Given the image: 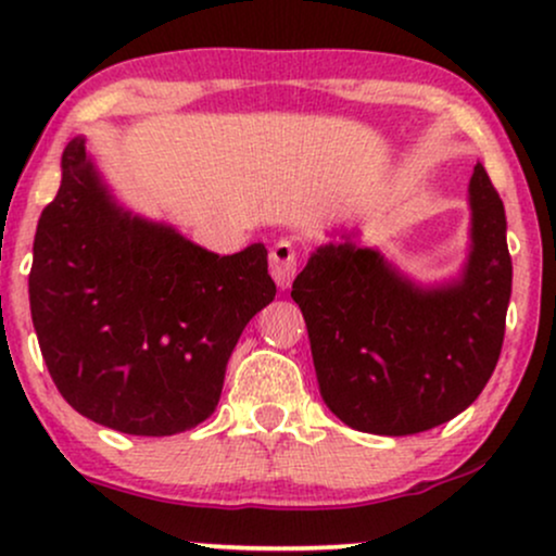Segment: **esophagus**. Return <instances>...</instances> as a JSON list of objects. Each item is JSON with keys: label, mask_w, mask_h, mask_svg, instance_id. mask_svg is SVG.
I'll use <instances>...</instances> for the list:
<instances>
[{"label": "esophagus", "mask_w": 556, "mask_h": 556, "mask_svg": "<svg viewBox=\"0 0 556 556\" xmlns=\"http://www.w3.org/2000/svg\"><path fill=\"white\" fill-rule=\"evenodd\" d=\"M299 270V250L289 239H280L270 250V276L278 289H289Z\"/></svg>", "instance_id": "obj_1"}]
</instances>
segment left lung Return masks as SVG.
I'll list each match as a JSON object with an SVG mask.
<instances>
[{
    "label": "left lung",
    "mask_w": 556,
    "mask_h": 556,
    "mask_svg": "<svg viewBox=\"0 0 556 556\" xmlns=\"http://www.w3.org/2000/svg\"><path fill=\"white\" fill-rule=\"evenodd\" d=\"M471 254L463 276L419 289L375 250L325 244L293 280L319 393L351 429L403 437L466 410L492 377L513 291L507 220L476 163Z\"/></svg>",
    "instance_id": "8db88e82"
}]
</instances>
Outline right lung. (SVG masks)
<instances>
[{
	"instance_id": "obj_1",
	"label": "right lung",
	"mask_w": 556,
	"mask_h": 556,
	"mask_svg": "<svg viewBox=\"0 0 556 556\" xmlns=\"http://www.w3.org/2000/svg\"><path fill=\"white\" fill-rule=\"evenodd\" d=\"M28 293L64 401L116 432L168 437L218 406L233 345L276 283L265 244L220 257L122 211L77 137L38 218Z\"/></svg>"
}]
</instances>
